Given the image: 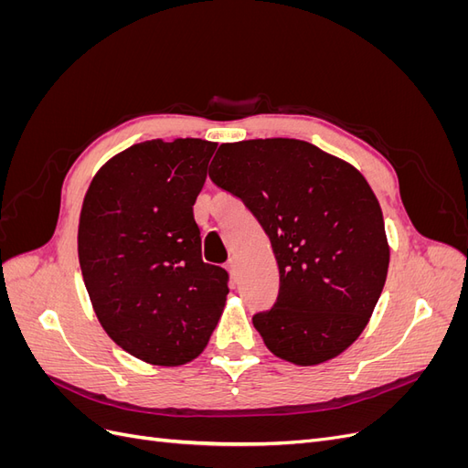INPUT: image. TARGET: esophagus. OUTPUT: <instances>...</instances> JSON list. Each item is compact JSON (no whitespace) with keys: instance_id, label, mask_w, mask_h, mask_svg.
I'll return each instance as SVG.
<instances>
[{"instance_id":"esophagus-1","label":"esophagus","mask_w":468,"mask_h":468,"mask_svg":"<svg viewBox=\"0 0 468 468\" xmlns=\"http://www.w3.org/2000/svg\"><path fill=\"white\" fill-rule=\"evenodd\" d=\"M226 269H229L230 277L236 281V279H238V261H236V260H230L229 265H226Z\"/></svg>"}]
</instances>
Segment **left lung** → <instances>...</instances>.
<instances>
[{
    "label": "left lung",
    "instance_id": "obj_1",
    "mask_svg": "<svg viewBox=\"0 0 468 468\" xmlns=\"http://www.w3.org/2000/svg\"><path fill=\"white\" fill-rule=\"evenodd\" d=\"M208 176L250 208L271 242L279 294L251 318L267 349L303 367L346 351L373 314L390 260L367 179L294 138L222 144Z\"/></svg>",
    "mask_w": 468,
    "mask_h": 468
}]
</instances>
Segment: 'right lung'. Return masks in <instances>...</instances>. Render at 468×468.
<instances>
[{"instance_id":"right-lung-1","label":"right lung","mask_w":468,"mask_h":468,"mask_svg":"<svg viewBox=\"0 0 468 468\" xmlns=\"http://www.w3.org/2000/svg\"><path fill=\"white\" fill-rule=\"evenodd\" d=\"M217 143L146 140L95 174L83 199L78 256L107 335L131 356L176 367L217 328L229 273L201 258L193 205Z\"/></svg>"}]
</instances>
